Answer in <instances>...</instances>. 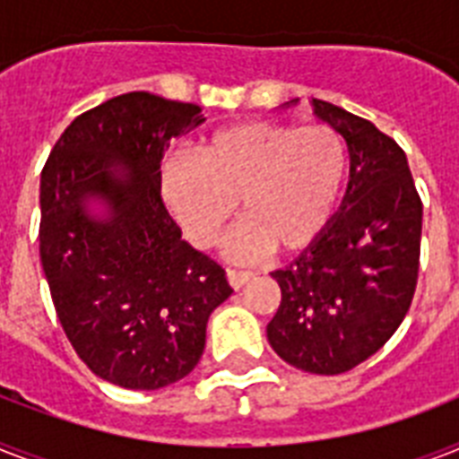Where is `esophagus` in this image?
<instances>
[{"instance_id": "esophagus-1", "label": "esophagus", "mask_w": 459, "mask_h": 459, "mask_svg": "<svg viewBox=\"0 0 459 459\" xmlns=\"http://www.w3.org/2000/svg\"><path fill=\"white\" fill-rule=\"evenodd\" d=\"M226 279H229L230 288H243L247 281L252 279V272H240V269H226Z\"/></svg>"}]
</instances>
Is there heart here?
<instances>
[{
    "label": "heart",
    "instance_id": "obj_1",
    "mask_svg": "<svg viewBox=\"0 0 459 459\" xmlns=\"http://www.w3.org/2000/svg\"><path fill=\"white\" fill-rule=\"evenodd\" d=\"M345 178L348 145L331 126L247 121L212 133L197 157L164 159L159 187L197 247L214 243L240 200L247 219L233 230L229 252L250 259L316 243L333 221Z\"/></svg>",
    "mask_w": 459,
    "mask_h": 459
}]
</instances>
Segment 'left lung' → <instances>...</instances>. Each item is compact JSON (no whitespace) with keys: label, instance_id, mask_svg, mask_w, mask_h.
Segmentation results:
<instances>
[{"label":"left lung","instance_id":"left-lung-1","mask_svg":"<svg viewBox=\"0 0 459 459\" xmlns=\"http://www.w3.org/2000/svg\"><path fill=\"white\" fill-rule=\"evenodd\" d=\"M314 111L348 143V193L324 236L272 273L281 305L266 335L288 364L333 377L369 359L405 319L424 207L395 140L324 100H314Z\"/></svg>","mask_w":459,"mask_h":459}]
</instances>
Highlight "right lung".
Here are the masks:
<instances>
[{"label":"right lung","instance_id":"right-lung-1","mask_svg":"<svg viewBox=\"0 0 459 459\" xmlns=\"http://www.w3.org/2000/svg\"><path fill=\"white\" fill-rule=\"evenodd\" d=\"M202 121L197 104L126 92L75 117L42 169L39 259L61 328L92 374L133 391L187 377L233 293L221 264L180 240L159 187L169 140ZM90 196L109 220L87 214Z\"/></svg>","mask_w":459,"mask_h":459}]
</instances>
